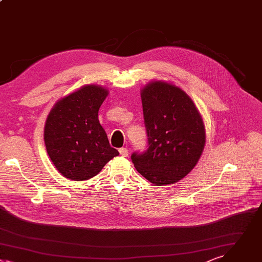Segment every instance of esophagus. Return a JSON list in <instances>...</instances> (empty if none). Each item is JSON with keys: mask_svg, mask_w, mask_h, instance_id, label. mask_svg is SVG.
I'll return each mask as SVG.
<instances>
[{"mask_svg": "<svg viewBox=\"0 0 262 262\" xmlns=\"http://www.w3.org/2000/svg\"><path fill=\"white\" fill-rule=\"evenodd\" d=\"M120 155L121 156H123V157H128V155H129V150L126 148V147H122V148H120Z\"/></svg>", "mask_w": 262, "mask_h": 262, "instance_id": "esophagus-1", "label": "esophagus"}]
</instances>
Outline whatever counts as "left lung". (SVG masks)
Listing matches in <instances>:
<instances>
[{"label": "left lung", "mask_w": 262, "mask_h": 262, "mask_svg": "<svg viewBox=\"0 0 262 262\" xmlns=\"http://www.w3.org/2000/svg\"><path fill=\"white\" fill-rule=\"evenodd\" d=\"M148 147L131 156L136 170L157 186L171 185L197 164L205 127L192 99L181 88L152 80L140 92Z\"/></svg>", "instance_id": "left-lung-1"}]
</instances>
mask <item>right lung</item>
<instances>
[{
	"mask_svg": "<svg viewBox=\"0 0 262 262\" xmlns=\"http://www.w3.org/2000/svg\"><path fill=\"white\" fill-rule=\"evenodd\" d=\"M108 93L104 86L85 84L58 100L49 112L44 142L52 164L64 178L92 179L119 156L98 119Z\"/></svg>",
	"mask_w": 262,
	"mask_h": 262,
	"instance_id": "1",
	"label": "right lung"
}]
</instances>
